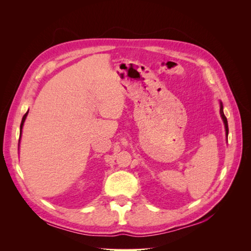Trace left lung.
Returning a JSON list of instances; mask_svg holds the SVG:
<instances>
[{"instance_id":"8db88e82","label":"left lung","mask_w":251,"mask_h":251,"mask_svg":"<svg viewBox=\"0 0 251 251\" xmlns=\"http://www.w3.org/2000/svg\"><path fill=\"white\" fill-rule=\"evenodd\" d=\"M220 114H221V117L223 119V123H224V126H225V131H226V137H227V136H228V124H227V118L224 115L222 102H220Z\"/></svg>"}]
</instances>
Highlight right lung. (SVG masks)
<instances>
[{
  "mask_svg": "<svg viewBox=\"0 0 251 251\" xmlns=\"http://www.w3.org/2000/svg\"><path fill=\"white\" fill-rule=\"evenodd\" d=\"M28 112L29 111H27L26 112V114H25V115L24 116H23V118H22V123H21V135H22V128H23V126H24V123H25V119H26V117H27V115H28Z\"/></svg>",
  "mask_w": 251,
  "mask_h": 251,
  "instance_id": "add662e5",
  "label": "right lung"
}]
</instances>
